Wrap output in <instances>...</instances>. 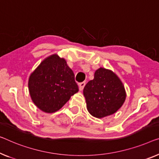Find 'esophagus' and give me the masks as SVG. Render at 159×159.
<instances>
[{"label": "esophagus", "instance_id": "obj_1", "mask_svg": "<svg viewBox=\"0 0 159 159\" xmlns=\"http://www.w3.org/2000/svg\"><path fill=\"white\" fill-rule=\"evenodd\" d=\"M85 85H86V82H82V83H80V84H79L80 91H82V90L84 89V86H85Z\"/></svg>", "mask_w": 159, "mask_h": 159}]
</instances>
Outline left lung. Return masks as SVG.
Returning a JSON list of instances; mask_svg holds the SVG:
<instances>
[{"mask_svg":"<svg viewBox=\"0 0 159 159\" xmlns=\"http://www.w3.org/2000/svg\"><path fill=\"white\" fill-rule=\"evenodd\" d=\"M87 109L93 116L101 118L112 115L121 107L126 97L124 86L112 70L100 68L94 79L84 89Z\"/></svg>","mask_w":159,"mask_h":159,"instance_id":"1","label":"left lung"}]
</instances>
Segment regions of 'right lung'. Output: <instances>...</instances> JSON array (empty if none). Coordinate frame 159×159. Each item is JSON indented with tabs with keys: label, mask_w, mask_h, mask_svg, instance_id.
I'll return each mask as SVG.
<instances>
[{
	"label": "right lung",
	"mask_w": 159,
	"mask_h": 159,
	"mask_svg": "<svg viewBox=\"0 0 159 159\" xmlns=\"http://www.w3.org/2000/svg\"><path fill=\"white\" fill-rule=\"evenodd\" d=\"M28 90L39 109L54 113L79 91V87L65 59L53 54L44 59L30 74Z\"/></svg>",
	"instance_id": "add662e5"
}]
</instances>
